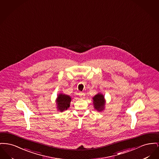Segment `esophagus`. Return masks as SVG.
<instances>
[{
  "label": "esophagus",
  "mask_w": 159,
  "mask_h": 159,
  "mask_svg": "<svg viewBox=\"0 0 159 159\" xmlns=\"http://www.w3.org/2000/svg\"><path fill=\"white\" fill-rule=\"evenodd\" d=\"M79 95L81 97V98H84V96H85V94L84 93H82V92H80V93H79Z\"/></svg>",
  "instance_id": "esophagus-1"
}]
</instances>
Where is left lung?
Masks as SVG:
<instances>
[{"mask_svg": "<svg viewBox=\"0 0 159 159\" xmlns=\"http://www.w3.org/2000/svg\"><path fill=\"white\" fill-rule=\"evenodd\" d=\"M93 103L94 108L98 111H102L103 109L105 101H104V96L102 94H98L93 98Z\"/></svg>", "mask_w": 159, "mask_h": 159, "instance_id": "left-lung-1", "label": "left lung"}]
</instances>
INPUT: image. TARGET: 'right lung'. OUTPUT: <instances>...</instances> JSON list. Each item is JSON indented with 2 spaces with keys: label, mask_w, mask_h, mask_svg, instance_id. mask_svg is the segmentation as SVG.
I'll return each mask as SVG.
<instances>
[{
  "label": "right lung",
  "mask_w": 159,
  "mask_h": 159,
  "mask_svg": "<svg viewBox=\"0 0 159 159\" xmlns=\"http://www.w3.org/2000/svg\"><path fill=\"white\" fill-rule=\"evenodd\" d=\"M71 98L69 96L60 94L57 99V108L61 112L67 109L70 106V102Z\"/></svg>",
  "instance_id": "right-lung-1"
}]
</instances>
